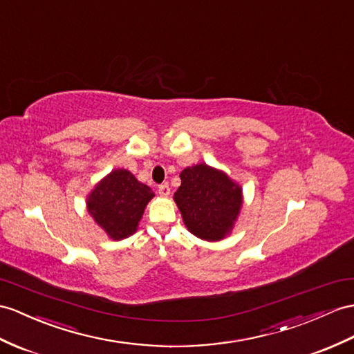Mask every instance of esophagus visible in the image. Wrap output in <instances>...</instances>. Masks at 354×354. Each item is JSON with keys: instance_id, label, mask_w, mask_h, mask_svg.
Segmentation results:
<instances>
[{"instance_id": "1", "label": "esophagus", "mask_w": 354, "mask_h": 354, "mask_svg": "<svg viewBox=\"0 0 354 354\" xmlns=\"http://www.w3.org/2000/svg\"><path fill=\"white\" fill-rule=\"evenodd\" d=\"M159 194L162 195V196H168L169 195V192H171V189H169V185L168 183H162V185H159Z\"/></svg>"}]
</instances>
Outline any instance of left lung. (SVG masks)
Masks as SVG:
<instances>
[{
  "label": "left lung",
  "mask_w": 354,
  "mask_h": 354,
  "mask_svg": "<svg viewBox=\"0 0 354 354\" xmlns=\"http://www.w3.org/2000/svg\"><path fill=\"white\" fill-rule=\"evenodd\" d=\"M180 178L174 200L187 230L209 242L225 237L242 207L240 186L205 163L183 169Z\"/></svg>",
  "instance_id": "obj_1"
}]
</instances>
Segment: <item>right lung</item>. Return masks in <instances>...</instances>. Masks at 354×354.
Here are the masks:
<instances>
[{
    "label": "right lung",
    "instance_id": "add662e5",
    "mask_svg": "<svg viewBox=\"0 0 354 354\" xmlns=\"http://www.w3.org/2000/svg\"><path fill=\"white\" fill-rule=\"evenodd\" d=\"M153 191L132 172L115 169L94 187L87 200L88 212L106 234L120 240L133 234Z\"/></svg>",
    "mask_w": 354,
    "mask_h": 354
}]
</instances>
